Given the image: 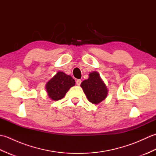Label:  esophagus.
I'll return each instance as SVG.
<instances>
[{
  "label": "esophagus",
  "instance_id": "34e87169",
  "mask_svg": "<svg viewBox=\"0 0 156 156\" xmlns=\"http://www.w3.org/2000/svg\"><path fill=\"white\" fill-rule=\"evenodd\" d=\"M81 82H82V81L80 80H76V84H77V85L80 86V84H81Z\"/></svg>",
  "mask_w": 156,
  "mask_h": 156
}]
</instances>
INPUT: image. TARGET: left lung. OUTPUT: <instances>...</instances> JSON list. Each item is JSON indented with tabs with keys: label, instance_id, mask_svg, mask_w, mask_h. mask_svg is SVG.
I'll use <instances>...</instances> for the list:
<instances>
[{
	"label": "left lung",
	"instance_id": "left-lung-1",
	"mask_svg": "<svg viewBox=\"0 0 156 156\" xmlns=\"http://www.w3.org/2000/svg\"><path fill=\"white\" fill-rule=\"evenodd\" d=\"M80 86L91 103L98 105L107 97V86L97 72H90L89 78L82 82Z\"/></svg>",
	"mask_w": 156,
	"mask_h": 156
}]
</instances>
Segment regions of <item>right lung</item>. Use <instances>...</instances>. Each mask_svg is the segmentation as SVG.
<instances>
[{"label":"right lung","mask_w":156,"mask_h":156,"mask_svg":"<svg viewBox=\"0 0 156 156\" xmlns=\"http://www.w3.org/2000/svg\"><path fill=\"white\" fill-rule=\"evenodd\" d=\"M75 85V80L69 75L58 72L45 85L48 97L53 101H58L64 97L69 89Z\"/></svg>","instance_id":"right-lung-1"}]
</instances>
